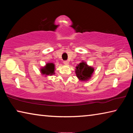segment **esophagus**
Segmentation results:
<instances>
[{"label":"esophagus","mask_w":133,"mask_h":133,"mask_svg":"<svg viewBox=\"0 0 133 133\" xmlns=\"http://www.w3.org/2000/svg\"><path fill=\"white\" fill-rule=\"evenodd\" d=\"M63 63L65 65H68L69 64V62L68 60H64V61L63 62Z\"/></svg>","instance_id":"34e87169"}]
</instances>
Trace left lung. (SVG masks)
Wrapping results in <instances>:
<instances>
[{
    "mask_svg": "<svg viewBox=\"0 0 133 133\" xmlns=\"http://www.w3.org/2000/svg\"><path fill=\"white\" fill-rule=\"evenodd\" d=\"M76 68V76L82 81L89 80L94 71V69L89 67L85 62L80 63Z\"/></svg>",
    "mask_w": 133,
    "mask_h": 133,
    "instance_id": "1",
    "label": "left lung"
}]
</instances>
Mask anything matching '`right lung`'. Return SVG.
I'll return each mask as SVG.
<instances>
[{"label": "right lung", "mask_w": 133, "mask_h": 133, "mask_svg": "<svg viewBox=\"0 0 133 133\" xmlns=\"http://www.w3.org/2000/svg\"><path fill=\"white\" fill-rule=\"evenodd\" d=\"M55 71V65L53 63H48L46 64V67L43 68L41 70V72L42 74L46 75H53Z\"/></svg>", "instance_id": "add662e5"}]
</instances>
